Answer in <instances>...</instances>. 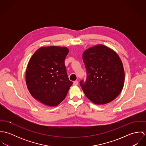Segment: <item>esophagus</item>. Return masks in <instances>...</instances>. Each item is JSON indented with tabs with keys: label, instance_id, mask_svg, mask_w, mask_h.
<instances>
[{
	"label": "esophagus",
	"instance_id": "1",
	"mask_svg": "<svg viewBox=\"0 0 146 146\" xmlns=\"http://www.w3.org/2000/svg\"><path fill=\"white\" fill-rule=\"evenodd\" d=\"M78 84H79V83H78V82L77 80H76V81L74 82V83H73V85H78Z\"/></svg>",
	"mask_w": 146,
	"mask_h": 146
}]
</instances>
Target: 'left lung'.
I'll use <instances>...</instances> for the list:
<instances>
[{
  "label": "left lung",
  "instance_id": "left-lung-1",
  "mask_svg": "<svg viewBox=\"0 0 146 146\" xmlns=\"http://www.w3.org/2000/svg\"><path fill=\"white\" fill-rule=\"evenodd\" d=\"M83 60L86 79L80 82L86 97L95 104H104L114 100L123 89L125 75L117 54L104 45L86 50Z\"/></svg>",
  "mask_w": 146,
  "mask_h": 146
}]
</instances>
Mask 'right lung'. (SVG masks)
<instances>
[{
    "instance_id": "1",
    "label": "right lung",
    "mask_w": 146,
    "mask_h": 146,
    "mask_svg": "<svg viewBox=\"0 0 146 146\" xmlns=\"http://www.w3.org/2000/svg\"><path fill=\"white\" fill-rule=\"evenodd\" d=\"M65 47H41L33 55L26 72V82L31 96L43 104L56 106L65 98L73 82L69 80L64 60Z\"/></svg>"
}]
</instances>
